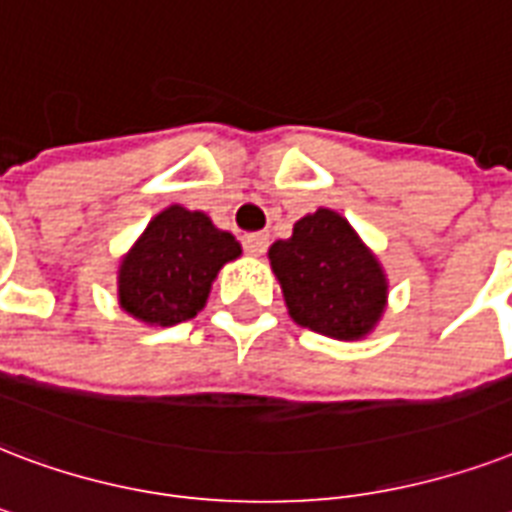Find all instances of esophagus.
Returning a JSON list of instances; mask_svg holds the SVG:
<instances>
[{
	"mask_svg": "<svg viewBox=\"0 0 512 512\" xmlns=\"http://www.w3.org/2000/svg\"><path fill=\"white\" fill-rule=\"evenodd\" d=\"M244 247L252 257H260L265 255V249H268V233H249L244 236Z\"/></svg>",
	"mask_w": 512,
	"mask_h": 512,
	"instance_id": "esophagus-1",
	"label": "esophagus"
}]
</instances>
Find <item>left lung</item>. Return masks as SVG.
I'll list each match as a JSON object with an SVG mask.
<instances>
[{
	"instance_id": "8db88e82",
	"label": "left lung",
	"mask_w": 512,
	"mask_h": 512,
	"mask_svg": "<svg viewBox=\"0 0 512 512\" xmlns=\"http://www.w3.org/2000/svg\"><path fill=\"white\" fill-rule=\"evenodd\" d=\"M292 322L335 341H362L378 327L389 279L376 252L343 214L319 206L268 249Z\"/></svg>"
}]
</instances>
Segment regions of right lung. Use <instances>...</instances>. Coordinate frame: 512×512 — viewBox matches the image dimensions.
<instances>
[{"instance_id":"right-lung-1","label":"right lung","mask_w":512,"mask_h":512,"mask_svg":"<svg viewBox=\"0 0 512 512\" xmlns=\"http://www.w3.org/2000/svg\"><path fill=\"white\" fill-rule=\"evenodd\" d=\"M236 257V236L217 228L209 214L166 206L120 257L117 306L150 327L187 322L206 306L222 265Z\"/></svg>"}]
</instances>
